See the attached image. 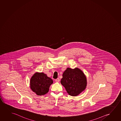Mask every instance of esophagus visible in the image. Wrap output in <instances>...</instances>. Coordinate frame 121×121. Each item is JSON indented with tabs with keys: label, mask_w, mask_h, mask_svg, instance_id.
Returning <instances> with one entry per match:
<instances>
[{
	"label": "esophagus",
	"mask_w": 121,
	"mask_h": 121,
	"mask_svg": "<svg viewBox=\"0 0 121 121\" xmlns=\"http://www.w3.org/2000/svg\"><path fill=\"white\" fill-rule=\"evenodd\" d=\"M55 81L56 82H59V81H60V79H59V78H57V79H55Z\"/></svg>",
	"instance_id": "obj_1"
}]
</instances>
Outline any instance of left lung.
Returning <instances> with one entry per match:
<instances>
[{
    "mask_svg": "<svg viewBox=\"0 0 121 121\" xmlns=\"http://www.w3.org/2000/svg\"><path fill=\"white\" fill-rule=\"evenodd\" d=\"M61 83L69 95L75 96L86 89L87 79L82 71L78 68H67L63 73Z\"/></svg>",
    "mask_w": 121,
    "mask_h": 121,
    "instance_id": "1",
    "label": "left lung"
}]
</instances>
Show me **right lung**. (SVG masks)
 <instances>
[{
  "label": "right lung",
  "instance_id": "1",
  "mask_svg": "<svg viewBox=\"0 0 121 121\" xmlns=\"http://www.w3.org/2000/svg\"><path fill=\"white\" fill-rule=\"evenodd\" d=\"M53 83L51 78L43 73H36L30 80V87L32 91L38 95L46 94Z\"/></svg>",
  "mask_w": 121,
  "mask_h": 121
}]
</instances>
